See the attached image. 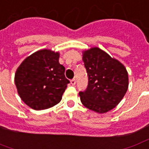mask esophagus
Returning <instances> with one entry per match:
<instances>
[{"label":"esophagus","mask_w":149,"mask_h":149,"mask_svg":"<svg viewBox=\"0 0 149 149\" xmlns=\"http://www.w3.org/2000/svg\"><path fill=\"white\" fill-rule=\"evenodd\" d=\"M70 83H71V84H72V85H75V84H76V79H71Z\"/></svg>","instance_id":"1"}]
</instances>
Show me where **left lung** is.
Returning <instances> with one entry per match:
<instances>
[{
  "label": "left lung",
  "instance_id": "8db88e82",
  "mask_svg": "<svg viewBox=\"0 0 149 149\" xmlns=\"http://www.w3.org/2000/svg\"><path fill=\"white\" fill-rule=\"evenodd\" d=\"M82 55L88 75L87 90L79 93L82 104L100 114L113 109L128 89L126 67L97 47L84 50Z\"/></svg>",
  "mask_w": 149,
  "mask_h": 149
}]
</instances>
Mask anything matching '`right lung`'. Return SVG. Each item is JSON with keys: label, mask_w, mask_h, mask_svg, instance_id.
<instances>
[{"label": "right lung", "mask_w": 149, "mask_h": 149, "mask_svg": "<svg viewBox=\"0 0 149 149\" xmlns=\"http://www.w3.org/2000/svg\"><path fill=\"white\" fill-rule=\"evenodd\" d=\"M60 54L42 49L26 57L15 73L19 97L29 108L44 110L59 103L70 81L65 67L58 62Z\"/></svg>", "instance_id": "right-lung-1"}]
</instances>
